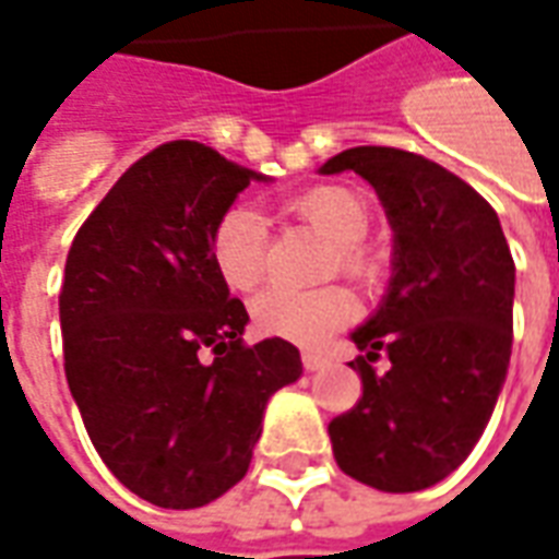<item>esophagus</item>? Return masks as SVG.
I'll return each instance as SVG.
<instances>
[{
  "mask_svg": "<svg viewBox=\"0 0 559 559\" xmlns=\"http://www.w3.org/2000/svg\"><path fill=\"white\" fill-rule=\"evenodd\" d=\"M302 365H305V371H320V368L326 365V356H320V353H314V350H305Z\"/></svg>",
  "mask_w": 559,
  "mask_h": 559,
  "instance_id": "obj_1",
  "label": "esophagus"
}]
</instances>
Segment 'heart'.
<instances>
[{"label": "heart", "instance_id": "b5f03b06", "mask_svg": "<svg viewBox=\"0 0 559 559\" xmlns=\"http://www.w3.org/2000/svg\"><path fill=\"white\" fill-rule=\"evenodd\" d=\"M287 212L332 239L329 272H341L356 284L371 287L383 278V257L365 239L371 227V206L359 191L347 185H314L287 200ZM209 260L218 278L236 293L257 290L269 272L266 221L248 206H230L209 236ZM356 314L353 296L338 284L317 290L272 287L251 305L254 326L272 338L314 347L347 326Z\"/></svg>", "mask_w": 559, "mask_h": 559}]
</instances>
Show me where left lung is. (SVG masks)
<instances>
[{"mask_svg":"<svg viewBox=\"0 0 559 559\" xmlns=\"http://www.w3.org/2000/svg\"><path fill=\"white\" fill-rule=\"evenodd\" d=\"M341 170L383 200L395 275L386 302L353 332L362 399L329 421L332 455L377 491H421L473 452L491 419L512 356L515 260L491 203L440 164L356 146L323 164Z\"/></svg>","mask_w":559,"mask_h":559,"instance_id":"left-lung-1","label":"left lung"}]
</instances>
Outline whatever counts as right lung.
Wrapping results in <instances>:
<instances>
[{
  "instance_id": "obj_1",
  "label": "right lung",
  "mask_w": 559,
  "mask_h": 559,
  "mask_svg": "<svg viewBox=\"0 0 559 559\" xmlns=\"http://www.w3.org/2000/svg\"><path fill=\"white\" fill-rule=\"evenodd\" d=\"M251 179L206 143H160L119 176L68 251V389L110 473L160 509L230 491L269 395L302 374L290 341L245 344L248 311L209 260L215 221Z\"/></svg>"
}]
</instances>
